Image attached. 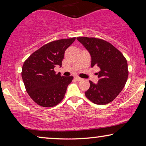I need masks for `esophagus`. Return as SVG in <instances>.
I'll return each mask as SVG.
<instances>
[{
    "instance_id": "obj_1",
    "label": "esophagus",
    "mask_w": 146,
    "mask_h": 146,
    "mask_svg": "<svg viewBox=\"0 0 146 146\" xmlns=\"http://www.w3.org/2000/svg\"><path fill=\"white\" fill-rule=\"evenodd\" d=\"M75 80H76V81H80V80H82V78H80V77H78V76H75Z\"/></svg>"
}]
</instances>
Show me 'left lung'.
<instances>
[{
  "label": "left lung",
  "mask_w": 146,
  "mask_h": 146,
  "mask_svg": "<svg viewBox=\"0 0 146 146\" xmlns=\"http://www.w3.org/2000/svg\"><path fill=\"white\" fill-rule=\"evenodd\" d=\"M91 56V67L97 66V84L90 80L86 97L94 104L104 105L115 99L125 86L128 77L127 62L124 56L111 44L93 37H77Z\"/></svg>",
  "instance_id": "1"
}]
</instances>
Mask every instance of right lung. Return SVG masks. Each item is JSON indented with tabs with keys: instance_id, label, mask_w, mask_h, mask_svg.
<instances>
[{
	"instance_id": "right-lung-1",
	"label": "right lung",
	"mask_w": 146,
	"mask_h": 146,
	"mask_svg": "<svg viewBox=\"0 0 146 146\" xmlns=\"http://www.w3.org/2000/svg\"><path fill=\"white\" fill-rule=\"evenodd\" d=\"M75 37L60 39L45 44L24 62L22 78L26 91L35 102L42 107H53L64 97L73 76L56 74L54 68L61 67L64 53Z\"/></svg>"
}]
</instances>
